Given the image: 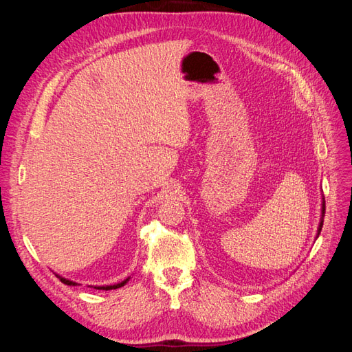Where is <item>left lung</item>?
<instances>
[{
  "label": "left lung",
  "mask_w": 352,
  "mask_h": 352,
  "mask_svg": "<svg viewBox=\"0 0 352 352\" xmlns=\"http://www.w3.org/2000/svg\"><path fill=\"white\" fill-rule=\"evenodd\" d=\"M324 210H326V206H324V198L322 197V214H320V221H318V228H317V235H316V238H318V235H320V232H322V228H323Z\"/></svg>",
  "instance_id": "obj_1"
}]
</instances>
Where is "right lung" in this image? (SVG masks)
<instances>
[{
    "label": "right lung",
    "mask_w": 352,
    "mask_h": 352,
    "mask_svg": "<svg viewBox=\"0 0 352 352\" xmlns=\"http://www.w3.org/2000/svg\"><path fill=\"white\" fill-rule=\"evenodd\" d=\"M57 278L65 283V285H69V286H76L78 283L76 282H73V280H70V279H66V278H63V276H60V274H56ZM129 279H131V276L129 278H126L124 280H122V282H119V283H116V285H102V286H89V287H94V289H102V291H111V289H117V287H122V286H124L127 282H129Z\"/></svg>",
    "instance_id": "1"
}]
</instances>
